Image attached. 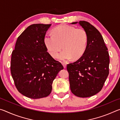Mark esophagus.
Returning <instances> with one entry per match:
<instances>
[{
	"label": "esophagus",
	"mask_w": 120,
	"mask_h": 120,
	"mask_svg": "<svg viewBox=\"0 0 120 120\" xmlns=\"http://www.w3.org/2000/svg\"><path fill=\"white\" fill-rule=\"evenodd\" d=\"M62 64H63V66H64V68H66V67H67V64H66V63L63 62V63H62Z\"/></svg>",
	"instance_id": "1"
}]
</instances>
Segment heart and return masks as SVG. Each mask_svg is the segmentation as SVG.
Here are the masks:
<instances>
[{
	"mask_svg": "<svg viewBox=\"0 0 120 120\" xmlns=\"http://www.w3.org/2000/svg\"><path fill=\"white\" fill-rule=\"evenodd\" d=\"M44 42L48 51L53 58L57 57L64 45V50L58 56L60 60L67 61L72 58L78 59L86 50L88 35L83 28L61 25L53 30V34H46Z\"/></svg>",
	"mask_w": 120,
	"mask_h": 120,
	"instance_id": "obj_1",
	"label": "heart"
}]
</instances>
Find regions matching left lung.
<instances>
[{"mask_svg":"<svg viewBox=\"0 0 120 120\" xmlns=\"http://www.w3.org/2000/svg\"><path fill=\"white\" fill-rule=\"evenodd\" d=\"M79 24L88 35L87 47L78 60L67 64V69L71 92L78 97H88L100 92L104 86L109 74V54L98 30L88 22Z\"/></svg>","mask_w":120,"mask_h":120,"instance_id":"1","label":"left lung"}]
</instances>
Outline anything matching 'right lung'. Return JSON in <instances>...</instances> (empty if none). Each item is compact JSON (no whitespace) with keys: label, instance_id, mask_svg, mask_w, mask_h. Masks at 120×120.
Here are the masks:
<instances>
[{"label":"right lung","instance_id":"right-lung-1","mask_svg":"<svg viewBox=\"0 0 120 120\" xmlns=\"http://www.w3.org/2000/svg\"><path fill=\"white\" fill-rule=\"evenodd\" d=\"M51 24H35L17 38L11 54V71L18 91L30 98L49 96L52 84L64 67L47 52L44 42Z\"/></svg>","mask_w":120,"mask_h":120}]
</instances>
